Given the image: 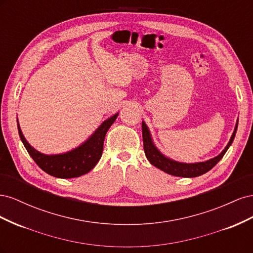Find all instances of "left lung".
<instances>
[{
	"label": "left lung",
	"mask_w": 253,
	"mask_h": 253,
	"mask_svg": "<svg viewBox=\"0 0 253 253\" xmlns=\"http://www.w3.org/2000/svg\"><path fill=\"white\" fill-rule=\"evenodd\" d=\"M237 125H239V119L236 121V125L230 140H229L226 148L221 151L220 154H218L216 157L206 160V162L186 164V163L176 162V160H173L169 157L165 156L163 153L156 148L154 142H153L150 129L147 126V125H145V122L142 121V139H143L144 154L153 166L158 168L159 170H162L168 174L173 175V176H178V177H197V176H201L210 171L212 168L215 166L221 158H223L225 153L227 152V150L229 149V147H230L231 143L234 140Z\"/></svg>",
	"instance_id": "8db88e82"
}]
</instances>
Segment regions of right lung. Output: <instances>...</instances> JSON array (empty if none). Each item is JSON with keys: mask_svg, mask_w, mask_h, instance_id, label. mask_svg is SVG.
<instances>
[{"mask_svg": "<svg viewBox=\"0 0 253 253\" xmlns=\"http://www.w3.org/2000/svg\"><path fill=\"white\" fill-rule=\"evenodd\" d=\"M118 114L116 113L104 120L100 126L79 147L62 154L46 155L34 149L25 139L17 120L18 131L28 154L44 172L58 178H75L88 173L100 160L106 132L116 120Z\"/></svg>", "mask_w": 253, "mask_h": 253, "instance_id": "obj_1", "label": "right lung"}]
</instances>
